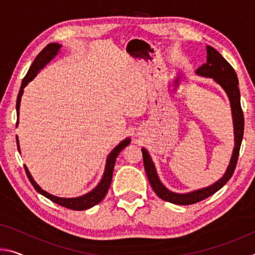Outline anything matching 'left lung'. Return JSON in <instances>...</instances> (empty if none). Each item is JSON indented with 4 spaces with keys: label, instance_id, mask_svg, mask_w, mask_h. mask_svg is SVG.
Returning <instances> with one entry per match:
<instances>
[{
    "label": "left lung",
    "instance_id": "1",
    "mask_svg": "<svg viewBox=\"0 0 255 255\" xmlns=\"http://www.w3.org/2000/svg\"><path fill=\"white\" fill-rule=\"evenodd\" d=\"M197 74L214 79L227 93L228 99H230L231 101L233 122H234L235 147L232 155L230 165L227 167L226 173L221 180H218L217 182L210 185L208 188L197 190V191H192L190 193H184V195L174 193L164 187L158 179L156 170H155V166L152 159L149 157L148 153L146 152V149H141L144 159V167L146 174H147L150 187L153 188L154 192L156 193L161 199L172 202V204L175 205L196 204V202H199L206 199V198L210 197L211 195H214L215 192H217L219 189L223 188L224 185L227 183V181L232 178V175L235 171L237 159H239L242 139H243L244 133V115L241 107L239 79H237L236 72L234 68L232 67L231 64L228 63L215 48L210 46H207V63H205L204 65L198 68Z\"/></svg>",
    "mask_w": 255,
    "mask_h": 255
}]
</instances>
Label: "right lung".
<instances>
[{"label":"right lung","mask_w":255,"mask_h":255,"mask_svg":"<svg viewBox=\"0 0 255 255\" xmlns=\"http://www.w3.org/2000/svg\"><path fill=\"white\" fill-rule=\"evenodd\" d=\"M60 48V45L58 44H48L44 49H42L36 58H34L33 63L30 66L29 71L27 74H25L24 79L22 80V84H21L20 91L18 94V99H16V115L19 117V109H20V100H21V96H22L23 92V88L27 85L30 81H31L34 76L37 75V73L41 70L47 63H49L51 59H53L56 55H57L58 50ZM18 124V122H16ZM130 143V139L127 138L124 141H122L117 147H116L112 152L110 153L109 157L107 159V164H106V170H105V174H103V178L101 180V182L98 184V187L92 190L91 192L86 193V195L79 197V198H58L55 196H51L49 193H47L44 191L39 185H38L36 182H34L31 174L29 173V171L27 169V166H24L25 173H27V176L30 180V182L33 185V188L37 190L38 192L41 193L42 196H45L46 198H48L49 200H51L55 204H57L62 207H65V208L72 209V210H85L91 208V207L98 205L103 198L106 197L108 190H109V187L111 184V180H112V174H114V167H115V163H116V158L118 157L119 153L126 147V146L129 145ZM16 144H18V149H19V141L16 139Z\"/></svg>","instance_id":"obj_1"}]
</instances>
